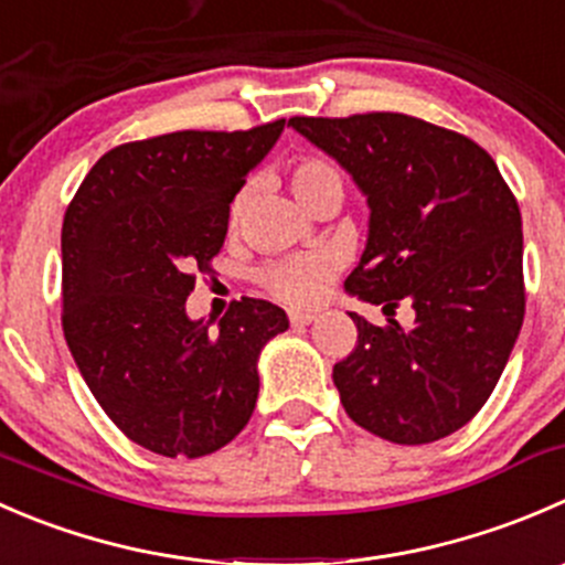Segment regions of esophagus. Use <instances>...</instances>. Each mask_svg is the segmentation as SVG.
I'll return each instance as SVG.
<instances>
[{
    "label": "esophagus",
    "mask_w": 565,
    "mask_h": 565,
    "mask_svg": "<svg viewBox=\"0 0 565 565\" xmlns=\"http://www.w3.org/2000/svg\"><path fill=\"white\" fill-rule=\"evenodd\" d=\"M288 318L294 327H307V323L316 321V316H312V312H301V310H290Z\"/></svg>",
    "instance_id": "esophagus-1"
}]
</instances>
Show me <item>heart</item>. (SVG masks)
<instances>
[{
	"label": "heart",
	"mask_w": 565,
	"mask_h": 565,
	"mask_svg": "<svg viewBox=\"0 0 565 565\" xmlns=\"http://www.w3.org/2000/svg\"><path fill=\"white\" fill-rule=\"evenodd\" d=\"M288 183L290 192L296 194L301 205L307 211L323 198H338L343 200L345 183L343 175H340L338 167L332 161L321 159V156H299V159L290 161L288 167ZM249 189H238L236 198L231 200V225H236L242 220L244 209H247ZM329 277H332V258L321 253L299 255V258L280 260V264H269L260 269L258 282L269 290L275 299L285 301V305L305 307L312 305V301L321 296L323 285H327Z\"/></svg>",
	"instance_id": "1"
}]
</instances>
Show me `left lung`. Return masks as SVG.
I'll list each match as a JSON object with an SVG mask.
<instances>
[{
	"instance_id": "obj_1",
	"label": "left lung",
	"mask_w": 565,
	"mask_h": 565,
	"mask_svg": "<svg viewBox=\"0 0 565 565\" xmlns=\"http://www.w3.org/2000/svg\"><path fill=\"white\" fill-rule=\"evenodd\" d=\"M367 198L345 290L415 323L373 327L332 371L356 426L395 445L459 431L489 401L524 321L522 214L494 159L465 134L398 111L290 117Z\"/></svg>"
}]
</instances>
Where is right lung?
Masks as SVG:
<instances>
[{
  "instance_id": "obj_1",
  "label": "right lung",
  "mask_w": 565,
  "mask_h": 565,
  "mask_svg": "<svg viewBox=\"0 0 565 565\" xmlns=\"http://www.w3.org/2000/svg\"><path fill=\"white\" fill-rule=\"evenodd\" d=\"M285 120L249 131H172L111 148L63 222V332L76 367L131 443L200 459L225 448L258 401V356L288 316L233 301L220 332L186 316L194 275L227 236L231 200Z\"/></svg>"
}]
</instances>
